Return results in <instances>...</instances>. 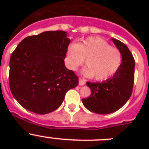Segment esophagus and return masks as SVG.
<instances>
[{
  "mask_svg": "<svg viewBox=\"0 0 149 149\" xmlns=\"http://www.w3.org/2000/svg\"><path fill=\"white\" fill-rule=\"evenodd\" d=\"M86 81L85 79H81V78H79V85L80 86L84 85V84H86Z\"/></svg>",
  "mask_w": 149,
  "mask_h": 149,
  "instance_id": "1",
  "label": "esophagus"
}]
</instances>
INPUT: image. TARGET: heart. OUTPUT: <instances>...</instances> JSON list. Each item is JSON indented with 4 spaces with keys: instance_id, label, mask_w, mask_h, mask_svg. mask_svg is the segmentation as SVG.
Segmentation results:
<instances>
[{
    "instance_id": "b5f03b06",
    "label": "heart",
    "mask_w": 149,
    "mask_h": 149,
    "mask_svg": "<svg viewBox=\"0 0 149 149\" xmlns=\"http://www.w3.org/2000/svg\"><path fill=\"white\" fill-rule=\"evenodd\" d=\"M86 63L84 75L94 76L99 81L104 80L116 73L122 63V54L116 47L100 37H88L80 42L68 47L65 56L66 67L76 70Z\"/></svg>"
}]
</instances>
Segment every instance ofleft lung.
<instances>
[{"label": "left lung", "instance_id": "left-lung-1", "mask_svg": "<svg viewBox=\"0 0 149 149\" xmlns=\"http://www.w3.org/2000/svg\"><path fill=\"white\" fill-rule=\"evenodd\" d=\"M112 40L122 54L120 67L113 77L102 83L87 82L91 94L82 100L86 109L100 115L112 113L121 108L130 99L134 84V58L124 43L115 39Z\"/></svg>", "mask_w": 149, "mask_h": 149}]
</instances>
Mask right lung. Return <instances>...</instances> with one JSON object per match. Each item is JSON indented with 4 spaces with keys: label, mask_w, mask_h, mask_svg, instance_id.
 <instances>
[{
    "label": "right lung",
    "mask_w": 149,
    "mask_h": 149,
    "mask_svg": "<svg viewBox=\"0 0 149 149\" xmlns=\"http://www.w3.org/2000/svg\"><path fill=\"white\" fill-rule=\"evenodd\" d=\"M64 31L29 36L10 58L9 86L13 97L29 111L45 115L58 109L79 77L64 63L70 40Z\"/></svg>",
    "instance_id": "obj_1"
}]
</instances>
